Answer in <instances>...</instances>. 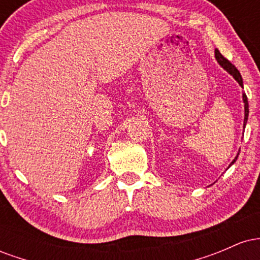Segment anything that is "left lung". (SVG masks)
I'll return each mask as SVG.
<instances>
[{
  "mask_svg": "<svg viewBox=\"0 0 260 260\" xmlns=\"http://www.w3.org/2000/svg\"><path fill=\"white\" fill-rule=\"evenodd\" d=\"M215 58H216L217 63L221 66V67L226 71V72L231 74V76L235 78L236 82H237L238 84H240L243 88V79H242V76H241V73L238 72L237 68H236L235 66L231 63V62L228 61V59L223 57L221 53H220L219 50H215ZM242 99H243V104H244V120H243V129H244V127H246V124H247V121H248V113H249L248 100H247V95L244 94V92L242 94ZM238 155H240V151H238L237 155H236L235 159L232 160V162L230 164V166L234 165V164L236 162V160H237ZM230 166H229V168H230Z\"/></svg>",
  "mask_w": 260,
  "mask_h": 260,
  "instance_id": "8db88e82",
  "label": "left lung"
}]
</instances>
